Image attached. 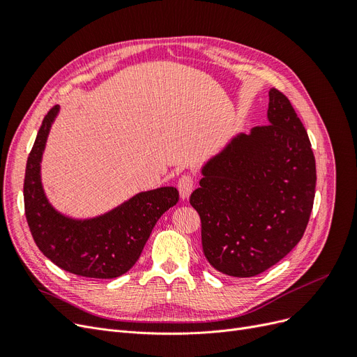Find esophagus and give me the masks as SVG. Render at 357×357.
<instances>
[{
	"label": "esophagus",
	"mask_w": 357,
	"mask_h": 357,
	"mask_svg": "<svg viewBox=\"0 0 357 357\" xmlns=\"http://www.w3.org/2000/svg\"><path fill=\"white\" fill-rule=\"evenodd\" d=\"M193 186H195V178H193L192 176L185 174V176H181L178 178L177 188H178L181 199H188L189 198V195H190L192 190H193Z\"/></svg>",
	"instance_id": "obj_1"
}]
</instances>
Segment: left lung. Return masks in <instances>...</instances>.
Listing matches in <instances>:
<instances>
[{"label": "left lung", "mask_w": 357, "mask_h": 357, "mask_svg": "<svg viewBox=\"0 0 357 357\" xmlns=\"http://www.w3.org/2000/svg\"><path fill=\"white\" fill-rule=\"evenodd\" d=\"M268 123L231 138L201 168L190 205L201 218L202 250L231 277H255L302 238L316 192V159L286 96L269 91Z\"/></svg>", "instance_id": "obj_1"}]
</instances>
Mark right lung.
<instances>
[{
    "label": "right lung",
    "instance_id": "right-lung-1",
    "mask_svg": "<svg viewBox=\"0 0 357 357\" xmlns=\"http://www.w3.org/2000/svg\"><path fill=\"white\" fill-rule=\"evenodd\" d=\"M59 110L55 105L46 114L26 162L24 201L29 231L41 253L66 271L89 278H116L135 265L160 215L178 202V190L164 186L139 192L89 219L58 211L43 188L41 160Z\"/></svg>",
    "mask_w": 357,
    "mask_h": 357
}]
</instances>
